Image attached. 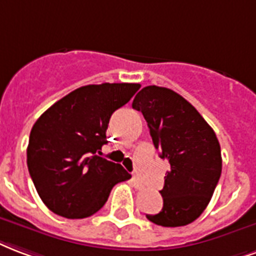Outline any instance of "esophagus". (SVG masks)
<instances>
[{"label":"esophagus","mask_w":256,"mask_h":256,"mask_svg":"<svg viewBox=\"0 0 256 256\" xmlns=\"http://www.w3.org/2000/svg\"><path fill=\"white\" fill-rule=\"evenodd\" d=\"M132 185H134V188L138 190H142L144 188V185L142 184V180H140L138 176H132Z\"/></svg>","instance_id":"34e87169"}]
</instances>
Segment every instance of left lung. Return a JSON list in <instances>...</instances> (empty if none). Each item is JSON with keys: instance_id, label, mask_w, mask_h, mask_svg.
<instances>
[{"instance_id": "obj_1", "label": "left lung", "mask_w": 256, "mask_h": 256, "mask_svg": "<svg viewBox=\"0 0 256 256\" xmlns=\"http://www.w3.org/2000/svg\"><path fill=\"white\" fill-rule=\"evenodd\" d=\"M132 108L143 113L159 156L170 163L162 210L147 218L162 226H188L208 206L222 176L216 134L192 104L167 88L146 86Z\"/></svg>"}]
</instances>
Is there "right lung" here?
Segmentation results:
<instances>
[{
  "instance_id": "1",
  "label": "right lung",
  "mask_w": 256,
  "mask_h": 256,
  "mask_svg": "<svg viewBox=\"0 0 256 256\" xmlns=\"http://www.w3.org/2000/svg\"><path fill=\"white\" fill-rule=\"evenodd\" d=\"M139 84H88L59 100L32 126L26 164L40 198L51 212L84 218L98 212L116 184L130 178L101 148L114 110Z\"/></svg>"
}]
</instances>
